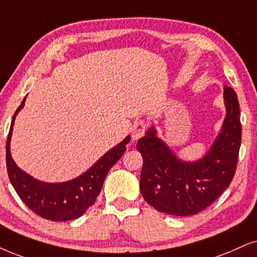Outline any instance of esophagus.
Here are the masks:
<instances>
[{"label":"esophagus","instance_id":"esophagus-1","mask_svg":"<svg viewBox=\"0 0 257 257\" xmlns=\"http://www.w3.org/2000/svg\"><path fill=\"white\" fill-rule=\"evenodd\" d=\"M146 131H147V123L145 121H138L133 126V133H132V140L133 141H136L140 138H142L146 134Z\"/></svg>","mask_w":257,"mask_h":257}]
</instances>
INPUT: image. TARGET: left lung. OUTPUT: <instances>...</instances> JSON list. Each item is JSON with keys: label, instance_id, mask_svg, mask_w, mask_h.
Returning a JSON list of instances; mask_svg holds the SVG:
<instances>
[{"label": "left lung", "instance_id": "obj_1", "mask_svg": "<svg viewBox=\"0 0 257 257\" xmlns=\"http://www.w3.org/2000/svg\"><path fill=\"white\" fill-rule=\"evenodd\" d=\"M226 117L209 153L197 162H184L151 128L136 148L144 158L140 190L149 205L164 213L192 216L206 209L229 187L235 175L242 126L236 92L224 86Z\"/></svg>", "mask_w": 257, "mask_h": 257}]
</instances>
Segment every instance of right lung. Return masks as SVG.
Here are the masks:
<instances>
[{"mask_svg": "<svg viewBox=\"0 0 257 257\" xmlns=\"http://www.w3.org/2000/svg\"><path fill=\"white\" fill-rule=\"evenodd\" d=\"M25 100L26 98L22 100L13 116L6 146V161L9 180L28 209L42 218L50 219L52 222L76 219L95 204L106 174L124 154L125 146L131 141V138L126 136L121 144L103 155L89 171L76 179L58 184L42 183L35 180L16 166L9 149L15 116L24 108Z\"/></svg>", "mask_w": 257, "mask_h": 257, "instance_id": "right-lung-1", "label": "right lung"}]
</instances>
